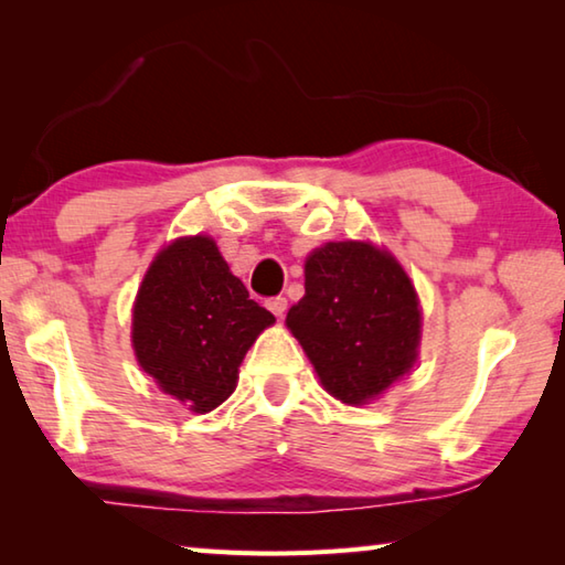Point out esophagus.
Wrapping results in <instances>:
<instances>
[{"label": "esophagus", "mask_w": 565, "mask_h": 565, "mask_svg": "<svg viewBox=\"0 0 565 565\" xmlns=\"http://www.w3.org/2000/svg\"><path fill=\"white\" fill-rule=\"evenodd\" d=\"M286 306H289V301H286V296H271L269 301H266V309H269L274 317H284L286 313Z\"/></svg>", "instance_id": "obj_1"}]
</instances>
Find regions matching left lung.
Instances as JSON below:
<instances>
[{
	"mask_svg": "<svg viewBox=\"0 0 565 565\" xmlns=\"http://www.w3.org/2000/svg\"><path fill=\"white\" fill-rule=\"evenodd\" d=\"M303 299L286 327L331 396L366 404L414 366L420 311L394 256L363 242H331L306 259Z\"/></svg>",
	"mask_w": 565,
	"mask_h": 565,
	"instance_id": "8db88e82",
	"label": "left lung"
}]
</instances>
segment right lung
Instances as JSON below:
<instances>
[{
    "label": "right lung",
    "instance_id": "obj_1",
    "mask_svg": "<svg viewBox=\"0 0 565 565\" xmlns=\"http://www.w3.org/2000/svg\"><path fill=\"white\" fill-rule=\"evenodd\" d=\"M274 313L248 299L209 236L179 238L147 271L131 341L161 391L206 414L232 396L238 363Z\"/></svg>",
    "mask_w": 565,
    "mask_h": 565
}]
</instances>
